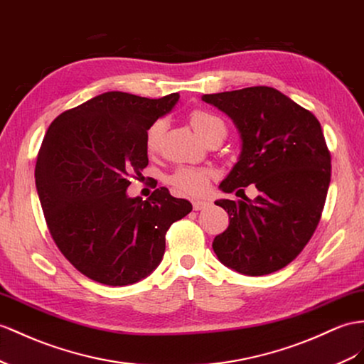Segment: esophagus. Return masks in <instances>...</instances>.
Instances as JSON below:
<instances>
[{"label":"esophagus","instance_id":"34e87169","mask_svg":"<svg viewBox=\"0 0 364 364\" xmlns=\"http://www.w3.org/2000/svg\"><path fill=\"white\" fill-rule=\"evenodd\" d=\"M209 201H206V200H195L193 203H192V206H193V209L195 210H203V209H206V208H209Z\"/></svg>","mask_w":364,"mask_h":364}]
</instances>
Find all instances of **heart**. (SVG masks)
I'll return each instance as SVG.
<instances>
[{
    "instance_id": "1",
    "label": "heart",
    "mask_w": 364,
    "mask_h": 364,
    "mask_svg": "<svg viewBox=\"0 0 364 364\" xmlns=\"http://www.w3.org/2000/svg\"><path fill=\"white\" fill-rule=\"evenodd\" d=\"M191 126L201 138L206 136L209 130L221 123V119L215 115L208 114L203 110H195L191 114ZM164 132V121L158 119L149 127L146 134V147L149 152H155L158 149V144L161 141V136ZM212 180V172L208 169H192V167H181V169L175 171L169 176V184L173 188V191L180 195H186V197H201L208 192L209 184Z\"/></svg>"
}]
</instances>
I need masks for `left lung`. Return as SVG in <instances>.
I'll return each mask as SVG.
<instances>
[{
    "label": "left lung",
    "instance_id": "left-lung-1",
    "mask_svg": "<svg viewBox=\"0 0 364 364\" xmlns=\"http://www.w3.org/2000/svg\"><path fill=\"white\" fill-rule=\"evenodd\" d=\"M201 100L232 119L241 151L220 189L255 184L250 200H217L229 226L213 238V252L234 271L266 275L287 266L318 226L331 183V155L309 110L274 87L209 93ZM243 191V189H241Z\"/></svg>",
    "mask_w": 364,
    "mask_h": 364
}]
</instances>
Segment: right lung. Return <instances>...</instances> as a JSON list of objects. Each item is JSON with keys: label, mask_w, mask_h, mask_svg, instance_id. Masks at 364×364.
<instances>
[{"label": "right lung", "mask_w": 364, "mask_h": 364, "mask_svg": "<svg viewBox=\"0 0 364 364\" xmlns=\"http://www.w3.org/2000/svg\"><path fill=\"white\" fill-rule=\"evenodd\" d=\"M178 100L106 92L63 112L46 132L35 167L46 223L61 254L93 282L127 286L151 275L167 229L192 210L166 188L149 200L127 195L130 176L149 164V127Z\"/></svg>", "instance_id": "add662e5"}]
</instances>
